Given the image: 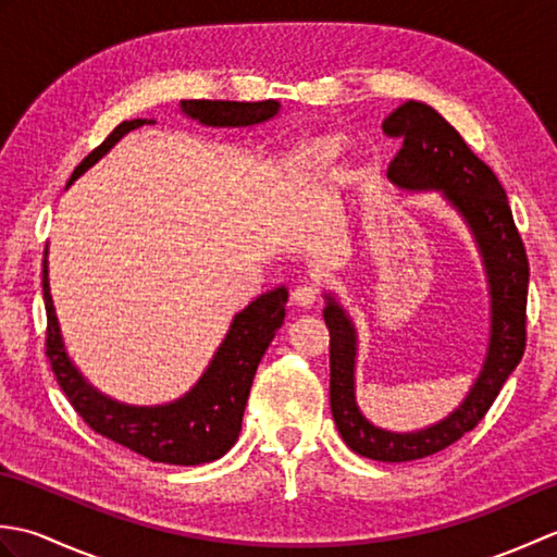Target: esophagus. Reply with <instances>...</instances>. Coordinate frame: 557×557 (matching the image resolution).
<instances>
[{
    "label": "esophagus",
    "mask_w": 557,
    "mask_h": 557,
    "mask_svg": "<svg viewBox=\"0 0 557 557\" xmlns=\"http://www.w3.org/2000/svg\"><path fill=\"white\" fill-rule=\"evenodd\" d=\"M292 299H294V304L301 306V309H309V306H313L318 301V289L313 285H299L292 292Z\"/></svg>",
    "instance_id": "esophagus-1"
}]
</instances>
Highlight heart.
Wrapping results in <instances>:
<instances>
[{
	"mask_svg": "<svg viewBox=\"0 0 557 557\" xmlns=\"http://www.w3.org/2000/svg\"><path fill=\"white\" fill-rule=\"evenodd\" d=\"M342 150H345V140L337 136H313L306 138L299 148H294L289 158V172L297 182L315 180L323 174L330 164H333Z\"/></svg>",
	"mask_w": 557,
	"mask_h": 557,
	"instance_id": "b5f03b06",
	"label": "heart"
}]
</instances>
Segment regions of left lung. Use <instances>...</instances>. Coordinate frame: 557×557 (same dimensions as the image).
Returning <instances> with one entry per match:
<instances>
[{
  "label": "left lung",
  "mask_w": 557,
  "mask_h": 557,
  "mask_svg": "<svg viewBox=\"0 0 557 557\" xmlns=\"http://www.w3.org/2000/svg\"><path fill=\"white\" fill-rule=\"evenodd\" d=\"M383 132L401 136L387 180L409 194H437L457 212L479 251L491 301L486 359L459 407L423 429L387 431L359 409V335L354 318L333 292L323 294V318L330 330V409L342 441L375 461H411L441 453L474 429L522 361L529 260L498 176L471 152L441 112L421 100H407L385 116Z\"/></svg>",
  "instance_id": "obj_1"
}]
</instances>
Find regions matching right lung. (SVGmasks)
Returning <instances> with one entry per match:
<instances>
[{
	"instance_id": "1",
	"label": "right lung",
	"mask_w": 557,
	"mask_h": 557,
	"mask_svg": "<svg viewBox=\"0 0 557 557\" xmlns=\"http://www.w3.org/2000/svg\"><path fill=\"white\" fill-rule=\"evenodd\" d=\"M282 104L277 100L263 102H230V100H182L180 110L188 120L212 128H242L270 122L277 116ZM152 120L122 122L102 140V146L90 152L71 174L66 188L83 172H88L102 156L120 144V140ZM42 268V292L47 309V357L59 387L64 389L71 405L78 411L92 431L110 437L134 453L162 465L196 467L215 461L236 443L242 433V419L251 389L253 375L272 337L285 323V304L289 299L287 287H275L260 294L244 311L232 318V325L222 345L212 354L208 369L198 377L196 385L164 405H126L100 393L88 377L71 361L62 327L54 311L50 292V263Z\"/></svg>"
}]
</instances>
